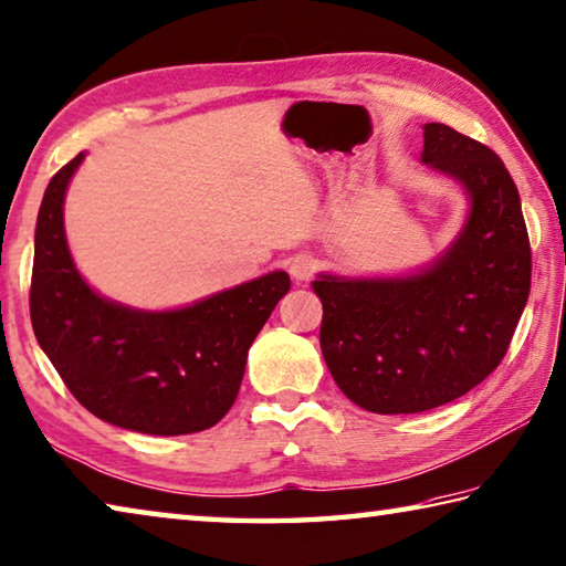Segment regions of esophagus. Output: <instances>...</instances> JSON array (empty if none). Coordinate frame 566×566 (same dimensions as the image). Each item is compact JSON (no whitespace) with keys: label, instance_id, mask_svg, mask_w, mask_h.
<instances>
[{"label":"esophagus","instance_id":"1","mask_svg":"<svg viewBox=\"0 0 566 566\" xmlns=\"http://www.w3.org/2000/svg\"><path fill=\"white\" fill-rule=\"evenodd\" d=\"M314 270H316V266H314L312 256L296 254V256H292V260H290V274H292L294 282H306L314 274Z\"/></svg>","mask_w":566,"mask_h":566}]
</instances>
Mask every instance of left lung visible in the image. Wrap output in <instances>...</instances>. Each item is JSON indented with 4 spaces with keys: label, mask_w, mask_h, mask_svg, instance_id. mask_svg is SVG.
<instances>
[{
    "label": "left lung",
    "mask_w": 566,
    "mask_h": 566,
    "mask_svg": "<svg viewBox=\"0 0 566 566\" xmlns=\"http://www.w3.org/2000/svg\"><path fill=\"white\" fill-rule=\"evenodd\" d=\"M420 160L468 195L450 248L410 274L312 282L328 371L348 400L381 416L423 413L485 381L530 296V238L505 163L443 123L423 126Z\"/></svg>",
    "instance_id": "obj_1"
}]
</instances>
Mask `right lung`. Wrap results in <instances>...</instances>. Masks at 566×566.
I'll return each mask as SVG.
<instances>
[{
    "label": "right lung",
    "mask_w": 566,
    "mask_h": 566,
    "mask_svg": "<svg viewBox=\"0 0 566 566\" xmlns=\"http://www.w3.org/2000/svg\"><path fill=\"white\" fill-rule=\"evenodd\" d=\"M84 153L46 185L34 234L29 310L39 346L76 400L148 436L212 428L232 408L248 352L290 274L270 272L182 310L146 312L91 290L71 260L64 198Z\"/></svg>",
    "instance_id": "1"
}]
</instances>
